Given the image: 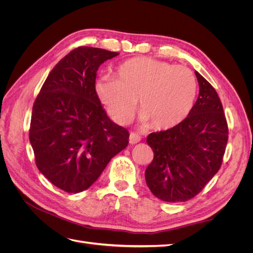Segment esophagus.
Masks as SVG:
<instances>
[{
  "label": "esophagus",
  "mask_w": 253,
  "mask_h": 253,
  "mask_svg": "<svg viewBox=\"0 0 253 253\" xmlns=\"http://www.w3.org/2000/svg\"><path fill=\"white\" fill-rule=\"evenodd\" d=\"M140 139L141 138H140V136L138 134H136V133H131V134H129L128 141H129V143H131V144H135L137 142H139Z\"/></svg>",
  "instance_id": "34e87169"
}]
</instances>
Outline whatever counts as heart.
I'll list each match as a JSON object with an SVG mask.
<instances>
[{
	"instance_id": "heart-1",
	"label": "heart",
	"mask_w": 253,
	"mask_h": 253,
	"mask_svg": "<svg viewBox=\"0 0 253 253\" xmlns=\"http://www.w3.org/2000/svg\"><path fill=\"white\" fill-rule=\"evenodd\" d=\"M192 71L165 61L137 57L125 61L116 70V79L96 82L99 100L119 125L134 118L138 99L141 124L156 129L178 126L188 116L196 95Z\"/></svg>"
}]
</instances>
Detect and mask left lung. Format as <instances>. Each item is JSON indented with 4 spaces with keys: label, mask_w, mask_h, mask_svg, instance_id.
I'll return each instance as SVG.
<instances>
[{
    "label": "left lung",
    "mask_w": 253,
    "mask_h": 253,
    "mask_svg": "<svg viewBox=\"0 0 253 253\" xmlns=\"http://www.w3.org/2000/svg\"><path fill=\"white\" fill-rule=\"evenodd\" d=\"M198 98L178 126L151 133L147 142L154 158L145 170L151 192L168 203L197 195L217 173L228 141V125L216 90L195 72Z\"/></svg>",
    "instance_id": "1"
}]
</instances>
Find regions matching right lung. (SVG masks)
<instances>
[{
    "mask_svg": "<svg viewBox=\"0 0 253 253\" xmlns=\"http://www.w3.org/2000/svg\"><path fill=\"white\" fill-rule=\"evenodd\" d=\"M117 55L75 48L52 68L34 103L29 141L36 165L67 193L89 188L128 144L127 129L108 117L95 87L99 66Z\"/></svg>",
    "mask_w": 253,
    "mask_h": 253,
    "instance_id": "obj_1",
    "label": "right lung"
}]
</instances>
